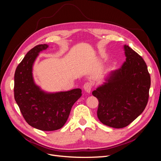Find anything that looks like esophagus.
Wrapping results in <instances>:
<instances>
[{
	"mask_svg": "<svg viewBox=\"0 0 161 161\" xmlns=\"http://www.w3.org/2000/svg\"><path fill=\"white\" fill-rule=\"evenodd\" d=\"M92 85L91 82H86L85 83V85L83 86V88H84V90L86 92H90L91 91V89H92Z\"/></svg>",
	"mask_w": 161,
	"mask_h": 161,
	"instance_id": "34e87169",
	"label": "esophagus"
}]
</instances>
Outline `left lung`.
Instances as JSON below:
<instances>
[{
	"label": "left lung",
	"mask_w": 161,
	"mask_h": 161,
	"mask_svg": "<svg viewBox=\"0 0 161 161\" xmlns=\"http://www.w3.org/2000/svg\"><path fill=\"white\" fill-rule=\"evenodd\" d=\"M126 61L111 72L107 82L92 94L99 101L97 117L104 125L114 128L128 125L147 105L150 76L147 64L138 53L124 46Z\"/></svg>",
	"instance_id": "1"
}]
</instances>
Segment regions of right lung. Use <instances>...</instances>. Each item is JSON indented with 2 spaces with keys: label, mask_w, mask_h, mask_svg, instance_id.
<instances>
[{
  "label": "right lung",
  "mask_w": 161,
  "mask_h": 161,
  "mask_svg": "<svg viewBox=\"0 0 161 161\" xmlns=\"http://www.w3.org/2000/svg\"><path fill=\"white\" fill-rule=\"evenodd\" d=\"M47 44L37 45L29 51L17 66L14 76V97L27 123L42 131L63 127L72 105L82 95L80 89L47 93L33 81L32 68L39 53Z\"/></svg>",
  "instance_id": "1"
}]
</instances>
